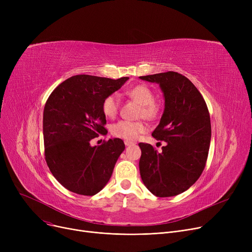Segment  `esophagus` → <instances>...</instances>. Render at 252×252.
I'll list each match as a JSON object with an SVG mask.
<instances>
[{
	"mask_svg": "<svg viewBox=\"0 0 252 252\" xmlns=\"http://www.w3.org/2000/svg\"><path fill=\"white\" fill-rule=\"evenodd\" d=\"M125 145H126V146H133V145H135V143L131 142V141H128V140H126Z\"/></svg>",
	"mask_w": 252,
	"mask_h": 252,
	"instance_id": "1",
	"label": "esophagus"
}]
</instances>
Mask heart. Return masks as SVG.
I'll return each instance as SVG.
<instances>
[{
	"label": "heart",
	"mask_w": 252,
	"mask_h": 252,
	"mask_svg": "<svg viewBox=\"0 0 252 252\" xmlns=\"http://www.w3.org/2000/svg\"><path fill=\"white\" fill-rule=\"evenodd\" d=\"M126 95L141 105L140 116L146 119H154L159 113V107L154 102L153 92L144 85H138L126 92ZM118 98L115 94L106 96L102 102V112L106 117L113 118L118 111ZM147 129L143 122H126L122 121L111 126V134L117 138L125 140H135L139 135L145 133Z\"/></svg>",
	"instance_id": "heart-1"
}]
</instances>
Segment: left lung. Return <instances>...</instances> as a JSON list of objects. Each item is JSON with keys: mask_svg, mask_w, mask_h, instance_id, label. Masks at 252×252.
Returning a JSON list of instances; mask_svg holds the SVG:
<instances>
[{"mask_svg": "<svg viewBox=\"0 0 252 252\" xmlns=\"http://www.w3.org/2000/svg\"><path fill=\"white\" fill-rule=\"evenodd\" d=\"M159 85L164 110L152 136L166 142L161 152L140 143L142 181L157 197L176 196L188 190L205 167L211 138L210 116L200 92L175 71L140 76Z\"/></svg>", "mask_w": 252, "mask_h": 252, "instance_id": "1", "label": "left lung"}]
</instances>
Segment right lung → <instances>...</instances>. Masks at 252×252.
I'll use <instances>...</instances> for the list:
<instances>
[{"label":"right lung","instance_id":"obj_1","mask_svg":"<svg viewBox=\"0 0 252 252\" xmlns=\"http://www.w3.org/2000/svg\"><path fill=\"white\" fill-rule=\"evenodd\" d=\"M127 79L74 75L48 98L43 117L46 161L52 175L67 190L93 196L110 180L125 150L124 141L109 139L94 147L90 141L107 134L102 102Z\"/></svg>","mask_w":252,"mask_h":252}]
</instances>
